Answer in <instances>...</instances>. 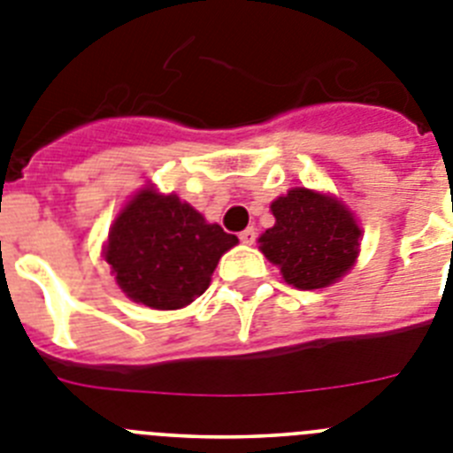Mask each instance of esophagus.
Wrapping results in <instances>:
<instances>
[{
  "mask_svg": "<svg viewBox=\"0 0 453 453\" xmlns=\"http://www.w3.org/2000/svg\"><path fill=\"white\" fill-rule=\"evenodd\" d=\"M240 240H242L245 245H254V242H256V229H254V226H250V229L242 231V234H240Z\"/></svg>",
  "mask_w": 453,
  "mask_h": 453,
  "instance_id": "34e87169",
  "label": "esophagus"
}]
</instances>
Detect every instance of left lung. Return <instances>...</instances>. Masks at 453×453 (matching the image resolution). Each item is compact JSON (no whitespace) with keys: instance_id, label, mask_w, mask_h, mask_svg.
<instances>
[{"instance_id":"1","label":"left lung","mask_w":453,"mask_h":453,"mask_svg":"<svg viewBox=\"0 0 453 453\" xmlns=\"http://www.w3.org/2000/svg\"><path fill=\"white\" fill-rule=\"evenodd\" d=\"M270 208L276 222L258 242L286 283L299 290L326 288L354 267L361 226L340 199L292 188Z\"/></svg>"}]
</instances>
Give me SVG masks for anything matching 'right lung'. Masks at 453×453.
Wrapping results in <instances>:
<instances>
[{
    "label": "right lung",
    "instance_id": "obj_1",
    "mask_svg": "<svg viewBox=\"0 0 453 453\" xmlns=\"http://www.w3.org/2000/svg\"><path fill=\"white\" fill-rule=\"evenodd\" d=\"M235 242V235L208 224L177 195L150 186L115 218L104 258L127 297L154 311H177L203 295L218 261Z\"/></svg>",
    "mask_w": 453,
    "mask_h": 453
}]
</instances>
